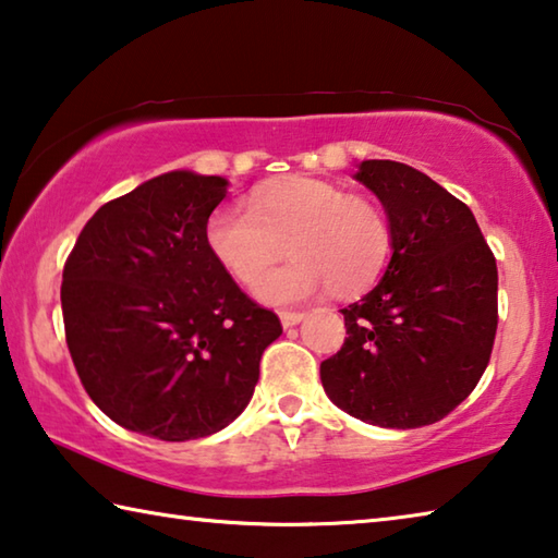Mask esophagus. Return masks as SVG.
<instances>
[{
    "label": "esophagus",
    "mask_w": 558,
    "mask_h": 558,
    "mask_svg": "<svg viewBox=\"0 0 558 558\" xmlns=\"http://www.w3.org/2000/svg\"><path fill=\"white\" fill-rule=\"evenodd\" d=\"M279 318H281V326L291 328V326H296L301 318H304V312H279Z\"/></svg>",
    "instance_id": "obj_1"
}]
</instances>
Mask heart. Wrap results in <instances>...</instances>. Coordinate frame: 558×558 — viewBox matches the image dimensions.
Listing matches in <instances>:
<instances>
[{
	"label": "heart",
	"instance_id": "obj_1",
	"mask_svg": "<svg viewBox=\"0 0 558 558\" xmlns=\"http://www.w3.org/2000/svg\"><path fill=\"white\" fill-rule=\"evenodd\" d=\"M207 250L234 281L252 289L286 250L295 254L257 294L294 304L331 289L339 296L368 291L386 271L392 227L376 199L333 182L289 178L250 197V209H215L205 227Z\"/></svg>",
	"mask_w": 558,
	"mask_h": 558
}]
</instances>
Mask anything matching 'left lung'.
Here are the masks:
<instances>
[{"instance_id": "left-lung-1", "label": "left lung", "mask_w": 558, "mask_h": 558, "mask_svg": "<svg viewBox=\"0 0 558 558\" xmlns=\"http://www.w3.org/2000/svg\"><path fill=\"white\" fill-rule=\"evenodd\" d=\"M392 227L378 287L341 308L345 341L322 363L326 396L380 427H423L452 413L485 373L497 333V262L472 209L425 172L365 160Z\"/></svg>"}]
</instances>
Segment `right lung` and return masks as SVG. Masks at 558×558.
Masks as SVG:
<instances>
[{
  "mask_svg": "<svg viewBox=\"0 0 558 558\" xmlns=\"http://www.w3.org/2000/svg\"><path fill=\"white\" fill-rule=\"evenodd\" d=\"M227 180L175 170L106 203L63 264L69 353L90 400L166 442L213 435L250 403L281 322L205 242Z\"/></svg>",
  "mask_w": 558,
  "mask_h": 558,
  "instance_id": "right-lung-1",
  "label": "right lung"
}]
</instances>
